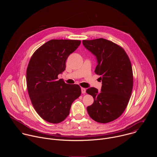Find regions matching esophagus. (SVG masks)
Masks as SVG:
<instances>
[{"label": "esophagus", "mask_w": 157, "mask_h": 157, "mask_svg": "<svg viewBox=\"0 0 157 157\" xmlns=\"http://www.w3.org/2000/svg\"><path fill=\"white\" fill-rule=\"evenodd\" d=\"M81 93H82V94L86 93V89H85V88L81 87Z\"/></svg>", "instance_id": "1"}]
</instances>
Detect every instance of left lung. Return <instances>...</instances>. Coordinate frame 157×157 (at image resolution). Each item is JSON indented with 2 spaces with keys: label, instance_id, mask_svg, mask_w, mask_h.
I'll return each mask as SVG.
<instances>
[{
  "label": "left lung",
  "instance_id": "1",
  "mask_svg": "<svg viewBox=\"0 0 157 157\" xmlns=\"http://www.w3.org/2000/svg\"><path fill=\"white\" fill-rule=\"evenodd\" d=\"M84 47L98 60L95 73L102 80L101 91L90 87L86 93L94 98L87 107L94 121L108 123L119 117L126 109L133 88V71L125 50L116 43L104 38L82 40Z\"/></svg>",
  "mask_w": 157,
  "mask_h": 157
}]
</instances>
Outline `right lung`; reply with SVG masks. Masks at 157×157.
Masks as SVG:
<instances>
[{"instance_id":"1","label":"right lung","mask_w":157,"mask_h":157,"mask_svg":"<svg viewBox=\"0 0 157 157\" xmlns=\"http://www.w3.org/2000/svg\"><path fill=\"white\" fill-rule=\"evenodd\" d=\"M80 44V40H51L30 59L27 69L29 95L38 114L50 123L63 121L81 94L79 85L66 84L58 77L65 70L67 58Z\"/></svg>"}]
</instances>
